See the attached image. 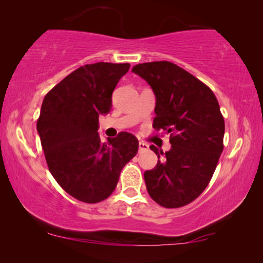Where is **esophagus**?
<instances>
[{
  "instance_id": "1",
  "label": "esophagus",
  "mask_w": 263,
  "mask_h": 263,
  "mask_svg": "<svg viewBox=\"0 0 263 263\" xmlns=\"http://www.w3.org/2000/svg\"><path fill=\"white\" fill-rule=\"evenodd\" d=\"M148 149H149V146L147 145V143H145L143 141L139 142V152L140 153L145 152V151H148Z\"/></svg>"
}]
</instances>
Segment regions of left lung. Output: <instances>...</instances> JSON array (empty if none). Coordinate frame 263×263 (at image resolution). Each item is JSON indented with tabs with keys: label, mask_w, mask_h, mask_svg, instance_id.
Segmentation results:
<instances>
[{
	"label": "left lung",
	"mask_w": 263,
	"mask_h": 263,
	"mask_svg": "<svg viewBox=\"0 0 263 263\" xmlns=\"http://www.w3.org/2000/svg\"><path fill=\"white\" fill-rule=\"evenodd\" d=\"M156 96L153 127L170 134L171 148L160 152L156 167L145 172L149 196L165 208L185 206L206 189L224 145L225 122L211 88L167 61L136 64Z\"/></svg>",
	"instance_id": "obj_1"
}]
</instances>
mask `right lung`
Here are the masks:
<instances>
[{"mask_svg":"<svg viewBox=\"0 0 263 263\" xmlns=\"http://www.w3.org/2000/svg\"><path fill=\"white\" fill-rule=\"evenodd\" d=\"M129 63L86 64L57 84L43 100L37 132L49 170L79 201L97 203L116 188L122 168L136 156L130 133L102 142L99 116L110 112L111 96Z\"/></svg>","mask_w":263,"mask_h":263,"instance_id":"1","label":"right lung"}]
</instances>
